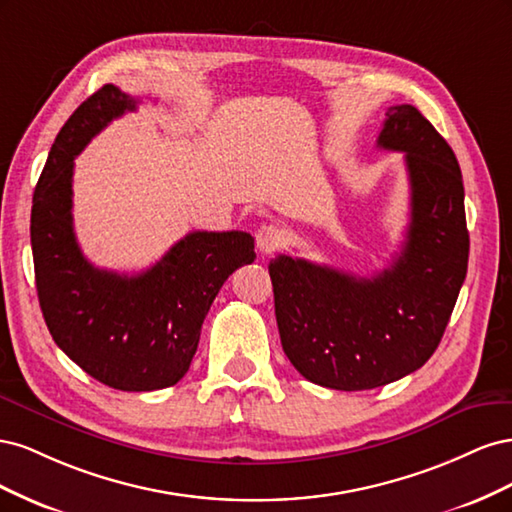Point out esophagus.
<instances>
[{"label": "esophagus", "instance_id": "esophagus-1", "mask_svg": "<svg viewBox=\"0 0 512 512\" xmlns=\"http://www.w3.org/2000/svg\"><path fill=\"white\" fill-rule=\"evenodd\" d=\"M282 243H284V232L277 228V226L265 224V226L258 228V232H256V245H258V250L262 254H271L275 250H280Z\"/></svg>", "mask_w": 512, "mask_h": 512}]
</instances>
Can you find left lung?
<instances>
[{
	"label": "left lung",
	"instance_id": "8db88e82",
	"mask_svg": "<svg viewBox=\"0 0 512 512\" xmlns=\"http://www.w3.org/2000/svg\"><path fill=\"white\" fill-rule=\"evenodd\" d=\"M378 147L406 153L410 226L389 269L356 277L303 258L269 262L282 348L309 382L367 391L436 352L468 271L470 235L453 149L412 104L386 111Z\"/></svg>",
	"mask_w": 512,
	"mask_h": 512
}]
</instances>
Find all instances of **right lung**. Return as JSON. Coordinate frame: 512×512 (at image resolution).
<instances>
[{
	"instance_id": "add662e5",
	"label": "right lung",
	"mask_w": 512,
	"mask_h": 512,
	"mask_svg": "<svg viewBox=\"0 0 512 512\" xmlns=\"http://www.w3.org/2000/svg\"><path fill=\"white\" fill-rule=\"evenodd\" d=\"M136 106V98L104 85L59 130L34 192L32 252L55 344L98 382L143 393L185 376L215 294L256 254L250 232L194 230L136 275L98 269L83 256L72 226L74 158Z\"/></svg>"
}]
</instances>
